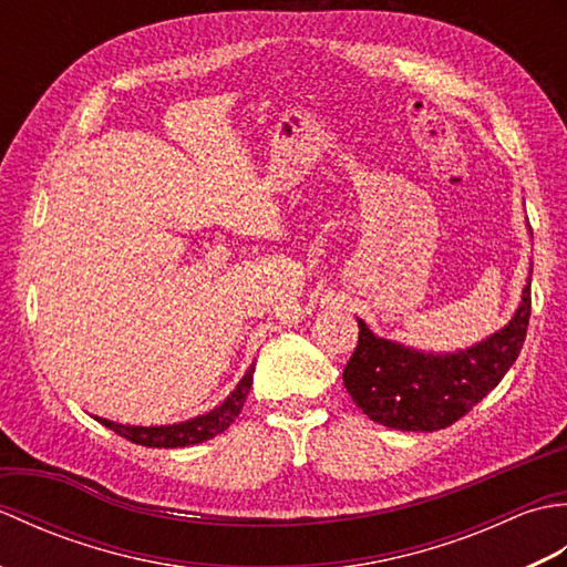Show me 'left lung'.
Returning <instances> with one entry per match:
<instances>
[{"instance_id": "obj_1", "label": "left lung", "mask_w": 567, "mask_h": 567, "mask_svg": "<svg viewBox=\"0 0 567 567\" xmlns=\"http://www.w3.org/2000/svg\"><path fill=\"white\" fill-rule=\"evenodd\" d=\"M532 317V275L512 321L485 341L455 353H424L372 333L358 319V346L343 370L353 402L372 421L400 431L455 424L519 358Z\"/></svg>"}]
</instances>
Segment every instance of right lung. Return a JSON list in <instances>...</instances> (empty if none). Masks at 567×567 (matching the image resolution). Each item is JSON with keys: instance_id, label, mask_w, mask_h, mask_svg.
I'll list each match as a JSON object with an SVG mask.
<instances>
[{"instance_id": "right-lung-1", "label": "right lung", "mask_w": 567, "mask_h": 567, "mask_svg": "<svg viewBox=\"0 0 567 567\" xmlns=\"http://www.w3.org/2000/svg\"><path fill=\"white\" fill-rule=\"evenodd\" d=\"M252 370L256 368L250 365L244 380L236 384V390L228 394L219 406H214L212 412L202 416L183 421V424L126 426V424H114V421L102 419V416H94V419H97L106 429L118 433V436H124L126 441L136 445H146V449H185V445H195V443L219 436L221 431H226L234 424V419L240 414V409H244L248 390L252 384Z\"/></svg>"}]
</instances>
